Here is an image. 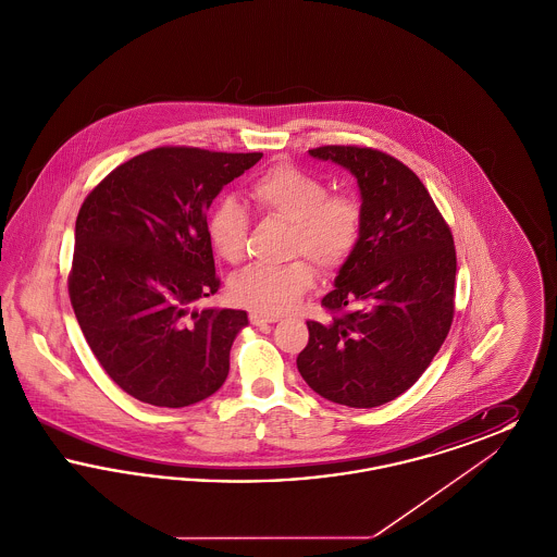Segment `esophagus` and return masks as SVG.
<instances>
[{"instance_id":"34e87169","label":"esophagus","mask_w":557,"mask_h":557,"mask_svg":"<svg viewBox=\"0 0 557 557\" xmlns=\"http://www.w3.org/2000/svg\"><path fill=\"white\" fill-rule=\"evenodd\" d=\"M250 323H255V325H263V323H273V321H277L275 315H269V313H259V311H252L250 315Z\"/></svg>"}]
</instances>
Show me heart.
<instances>
[{
	"label": "heart",
	"mask_w": 557,
	"mask_h": 557,
	"mask_svg": "<svg viewBox=\"0 0 557 557\" xmlns=\"http://www.w3.org/2000/svg\"><path fill=\"white\" fill-rule=\"evenodd\" d=\"M248 194L257 211L292 225L288 255L313 261L321 273H336L355 252L361 230V202L346 191H330L325 180L294 164H273L252 180ZM214 252L236 265L244 259L250 214L236 198H221L207 221ZM315 282V271L304 259L286 265H255L238 273L230 292L234 300L261 311L284 313Z\"/></svg>",
	"instance_id": "obj_1"
}]
</instances>
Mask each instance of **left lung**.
Returning a JSON list of instances; mask_svg holds the SVG:
<instances>
[{
  "label": "left lung",
  "instance_id": "obj_1",
  "mask_svg": "<svg viewBox=\"0 0 557 557\" xmlns=\"http://www.w3.org/2000/svg\"><path fill=\"white\" fill-rule=\"evenodd\" d=\"M311 157L346 166L361 189V238L321 298L330 318L307 321L302 380L346 407H377L424 373L455 315V244L420 177L368 146H319Z\"/></svg>",
  "mask_w": 557,
  "mask_h": 557
}]
</instances>
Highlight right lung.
<instances>
[{"mask_svg": "<svg viewBox=\"0 0 557 557\" xmlns=\"http://www.w3.org/2000/svg\"><path fill=\"white\" fill-rule=\"evenodd\" d=\"M261 152L160 146L119 164L81 205L69 296L110 380L154 407L216 393L246 311L194 305L219 290L207 211Z\"/></svg>", "mask_w": 557, "mask_h": 557, "instance_id": "1", "label": "right lung"}]
</instances>
